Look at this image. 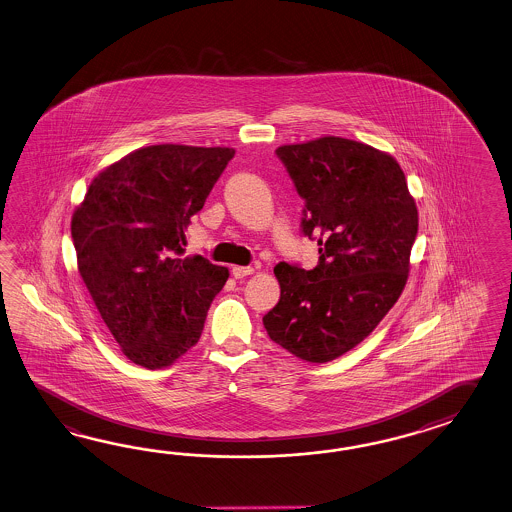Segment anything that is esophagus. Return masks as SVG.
<instances>
[{"label":"esophagus","mask_w":512,"mask_h":512,"mask_svg":"<svg viewBox=\"0 0 512 512\" xmlns=\"http://www.w3.org/2000/svg\"><path fill=\"white\" fill-rule=\"evenodd\" d=\"M252 273H254V267H241V265L232 267L234 278H245V276L252 275Z\"/></svg>","instance_id":"obj_1"}]
</instances>
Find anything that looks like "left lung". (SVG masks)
Returning <instances> with one entry per match:
<instances>
[{
  "mask_svg": "<svg viewBox=\"0 0 512 512\" xmlns=\"http://www.w3.org/2000/svg\"><path fill=\"white\" fill-rule=\"evenodd\" d=\"M306 200L302 232L317 236L319 263L275 267L280 301L263 315L269 338L325 364L377 328L407 286L418 208L388 152L325 135L276 148Z\"/></svg>",
  "mask_w": 512,
  "mask_h": 512,
  "instance_id": "left-lung-1",
  "label": "left lung"
}]
</instances>
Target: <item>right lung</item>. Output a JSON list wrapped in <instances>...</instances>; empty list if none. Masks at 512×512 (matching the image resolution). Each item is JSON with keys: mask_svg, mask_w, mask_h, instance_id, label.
I'll list each match as a JSON object with an SVG mask.
<instances>
[{"mask_svg": "<svg viewBox=\"0 0 512 512\" xmlns=\"http://www.w3.org/2000/svg\"><path fill=\"white\" fill-rule=\"evenodd\" d=\"M236 150L152 145L98 172L72 215L78 271L120 351L172 366L197 345L228 269L182 256L185 230Z\"/></svg>", "mask_w": 512, "mask_h": 512, "instance_id": "right-lung-1", "label": "right lung"}]
</instances>
